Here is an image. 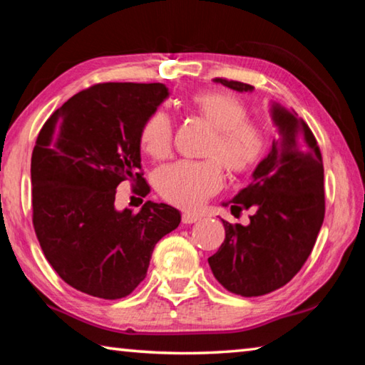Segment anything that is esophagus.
<instances>
[{
	"instance_id": "obj_1",
	"label": "esophagus",
	"mask_w": 365,
	"mask_h": 365,
	"mask_svg": "<svg viewBox=\"0 0 365 365\" xmlns=\"http://www.w3.org/2000/svg\"><path fill=\"white\" fill-rule=\"evenodd\" d=\"M200 220V215L191 214V212H183L182 214V222L183 224H195V222Z\"/></svg>"
}]
</instances>
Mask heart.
Here are the masks:
<instances>
[{
	"label": "heart",
	"instance_id": "1",
	"mask_svg": "<svg viewBox=\"0 0 365 365\" xmlns=\"http://www.w3.org/2000/svg\"><path fill=\"white\" fill-rule=\"evenodd\" d=\"M195 113L214 127L205 160H178L159 169L154 177L158 193L170 205L197 209L224 185V168L245 174L264 159L269 138L261 123L250 120L248 106L228 91H201L191 98ZM174 140V125L164 110L143 123L140 141L154 159L168 158Z\"/></svg>",
	"mask_w": 365,
	"mask_h": 365
}]
</instances>
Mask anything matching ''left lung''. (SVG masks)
<instances>
[{
    "mask_svg": "<svg viewBox=\"0 0 365 365\" xmlns=\"http://www.w3.org/2000/svg\"><path fill=\"white\" fill-rule=\"evenodd\" d=\"M237 91L252 86L215 78ZM280 130L252 182L224 202L233 215L252 209L250 224L224 222L225 240L207 259L215 279L230 293L252 298L275 292L293 279L316 245L325 215L322 153L307 123L275 104Z\"/></svg>",
    "mask_w": 365,
    "mask_h": 365,
    "instance_id": "8db88e82",
    "label": "left lung"
}]
</instances>
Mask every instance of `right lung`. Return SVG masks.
Masks as SVG:
<instances>
[{
    "instance_id": "right-lung-1",
    "label": "right lung",
    "mask_w": 365,
    "mask_h": 365,
    "mask_svg": "<svg viewBox=\"0 0 365 365\" xmlns=\"http://www.w3.org/2000/svg\"><path fill=\"white\" fill-rule=\"evenodd\" d=\"M169 90L163 83L108 82L78 91L41 127L32 153V222L41 251L67 285L120 299L146 277L153 250L180 212L146 201L117 211L115 190L130 182L146 196L140 132Z\"/></svg>"
}]
</instances>
